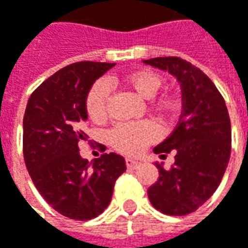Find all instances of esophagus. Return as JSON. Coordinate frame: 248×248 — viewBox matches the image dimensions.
<instances>
[{"label": "esophagus", "mask_w": 248, "mask_h": 248, "mask_svg": "<svg viewBox=\"0 0 248 248\" xmlns=\"http://www.w3.org/2000/svg\"><path fill=\"white\" fill-rule=\"evenodd\" d=\"M125 164L128 168H137L139 166V161L137 160H134V158H125Z\"/></svg>", "instance_id": "34e87169"}]
</instances>
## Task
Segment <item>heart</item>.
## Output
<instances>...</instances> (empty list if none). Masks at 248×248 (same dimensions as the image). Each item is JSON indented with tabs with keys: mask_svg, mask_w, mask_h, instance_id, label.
<instances>
[{
	"mask_svg": "<svg viewBox=\"0 0 248 248\" xmlns=\"http://www.w3.org/2000/svg\"><path fill=\"white\" fill-rule=\"evenodd\" d=\"M123 84L137 92L140 98L150 99L160 90L163 80L156 73L140 70L127 74ZM109 88L106 82H96L88 92L85 99L87 114L93 123H102L108 117ZM150 109L163 120H174L181 113V100L174 95H161L150 103ZM160 131L153 121L123 123L116 125L109 132V143L117 152L128 156H137L146 146L157 140Z\"/></svg>",
	"mask_w": 248,
	"mask_h": 248,
	"instance_id": "1",
	"label": "heart"
}]
</instances>
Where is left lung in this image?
<instances>
[{
    "label": "left lung",
    "instance_id": "left-lung-1",
    "mask_svg": "<svg viewBox=\"0 0 248 248\" xmlns=\"http://www.w3.org/2000/svg\"><path fill=\"white\" fill-rule=\"evenodd\" d=\"M143 63L168 72L181 84L182 113L175 129L153 149L156 155L175 153L170 170L156 163L158 179L148 189L153 207L167 215L196 211L221 184L231 157V119L214 82L199 67L176 56Z\"/></svg>",
    "mask_w": 248,
    "mask_h": 248
}]
</instances>
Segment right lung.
<instances>
[{"label":"right lung","instance_id":"obj_1","mask_svg":"<svg viewBox=\"0 0 248 248\" xmlns=\"http://www.w3.org/2000/svg\"><path fill=\"white\" fill-rule=\"evenodd\" d=\"M114 63L77 62L56 72L34 91L23 117V156L31 181L59 214L88 221L109 205L125 160L105 153L92 163L80 156L92 84ZM105 148V146H103Z\"/></svg>","mask_w":248,"mask_h":248}]
</instances>
